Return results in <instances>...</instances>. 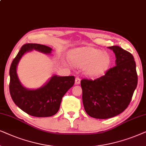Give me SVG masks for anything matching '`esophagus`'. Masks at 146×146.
I'll list each match as a JSON object with an SVG mask.
<instances>
[{
  "label": "esophagus",
  "instance_id": "1",
  "mask_svg": "<svg viewBox=\"0 0 146 146\" xmlns=\"http://www.w3.org/2000/svg\"><path fill=\"white\" fill-rule=\"evenodd\" d=\"M81 83V79L79 78V77H76L75 78V84L76 85H79Z\"/></svg>",
  "mask_w": 146,
  "mask_h": 146
}]
</instances>
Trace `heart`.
Here are the masks:
<instances>
[{
    "label": "heart",
    "instance_id": "1",
    "mask_svg": "<svg viewBox=\"0 0 146 146\" xmlns=\"http://www.w3.org/2000/svg\"><path fill=\"white\" fill-rule=\"evenodd\" d=\"M69 59L75 67H84V74L91 78L104 74L110 67L111 62L108 53L89 46L72 50Z\"/></svg>",
    "mask_w": 146,
    "mask_h": 146
}]
</instances>
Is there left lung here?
Returning a JSON list of instances; mask_svg holds the SVG:
<instances>
[{
	"instance_id": "1",
	"label": "left lung",
	"mask_w": 146,
	"mask_h": 146,
	"mask_svg": "<svg viewBox=\"0 0 146 146\" xmlns=\"http://www.w3.org/2000/svg\"><path fill=\"white\" fill-rule=\"evenodd\" d=\"M115 55V66L94 81H81L85 111L97 119H108L127 108L137 85L133 55L119 46H109Z\"/></svg>"
}]
</instances>
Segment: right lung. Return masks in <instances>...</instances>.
<instances>
[{"instance_id": "right-lung-1", "label": "right lung", "mask_w": 146, "mask_h": 146, "mask_svg": "<svg viewBox=\"0 0 146 146\" xmlns=\"http://www.w3.org/2000/svg\"><path fill=\"white\" fill-rule=\"evenodd\" d=\"M33 50L44 54H50L53 50L43 44H24L10 67V93L15 104L29 115L38 117H50L58 112L64 95L74 85L75 77L53 75L39 88L31 89L24 87L17 75V66L23 56Z\"/></svg>"}]
</instances>
